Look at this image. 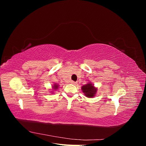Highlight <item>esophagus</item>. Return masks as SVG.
<instances>
[{
	"label": "esophagus",
	"mask_w": 146,
	"mask_h": 146,
	"mask_svg": "<svg viewBox=\"0 0 146 146\" xmlns=\"http://www.w3.org/2000/svg\"><path fill=\"white\" fill-rule=\"evenodd\" d=\"M70 83H71V84H72V85H76V84L77 83V82H74V81H71L70 82Z\"/></svg>",
	"instance_id": "obj_1"
}]
</instances>
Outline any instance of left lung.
Segmentation results:
<instances>
[{
    "label": "left lung",
    "instance_id": "left-lung-1",
    "mask_svg": "<svg viewBox=\"0 0 146 146\" xmlns=\"http://www.w3.org/2000/svg\"><path fill=\"white\" fill-rule=\"evenodd\" d=\"M82 90L87 98H92L95 96L98 89L90 82L82 86Z\"/></svg>",
    "mask_w": 146,
    "mask_h": 146
}]
</instances>
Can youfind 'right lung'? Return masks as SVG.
<instances>
[{
    "instance_id": "1",
    "label": "right lung",
    "mask_w": 146,
    "mask_h": 146,
    "mask_svg": "<svg viewBox=\"0 0 146 146\" xmlns=\"http://www.w3.org/2000/svg\"><path fill=\"white\" fill-rule=\"evenodd\" d=\"M58 85H57V84H54V85H53V89H54V90H57V89H58Z\"/></svg>"
}]
</instances>
